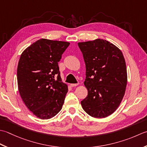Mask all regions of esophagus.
I'll use <instances>...</instances> for the list:
<instances>
[{
	"instance_id": "1",
	"label": "esophagus",
	"mask_w": 147,
	"mask_h": 147,
	"mask_svg": "<svg viewBox=\"0 0 147 147\" xmlns=\"http://www.w3.org/2000/svg\"><path fill=\"white\" fill-rule=\"evenodd\" d=\"M78 86V84H70V86L71 87H76V86Z\"/></svg>"
}]
</instances>
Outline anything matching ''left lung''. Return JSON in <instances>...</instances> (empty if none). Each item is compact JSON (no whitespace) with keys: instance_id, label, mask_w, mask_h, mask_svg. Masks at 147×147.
I'll list each match as a JSON object with an SVG mask.
<instances>
[{"instance_id":"1","label":"left lung","mask_w":147,"mask_h":147,"mask_svg":"<svg viewBox=\"0 0 147 147\" xmlns=\"http://www.w3.org/2000/svg\"><path fill=\"white\" fill-rule=\"evenodd\" d=\"M86 65L87 97L80 102L84 110L95 118H104L121 104L126 88V65L121 49L106 40L78 43Z\"/></svg>"}]
</instances>
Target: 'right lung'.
I'll return each mask as SVG.
<instances>
[{
    "instance_id": "right-lung-1",
    "label": "right lung",
    "mask_w": 147,
    "mask_h": 147,
    "mask_svg": "<svg viewBox=\"0 0 147 147\" xmlns=\"http://www.w3.org/2000/svg\"><path fill=\"white\" fill-rule=\"evenodd\" d=\"M69 45L68 42L42 38L20 56L17 68L20 96L29 110L40 119L55 117L64 103L68 86L61 82L58 62Z\"/></svg>"
}]
</instances>
